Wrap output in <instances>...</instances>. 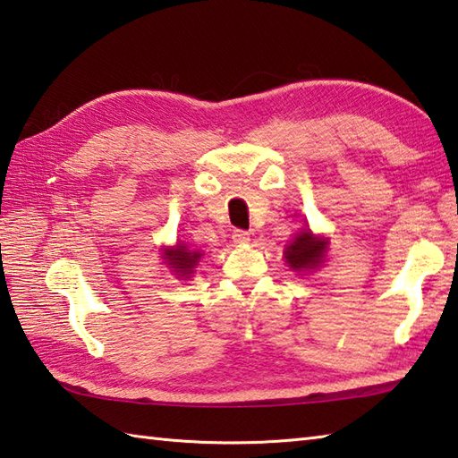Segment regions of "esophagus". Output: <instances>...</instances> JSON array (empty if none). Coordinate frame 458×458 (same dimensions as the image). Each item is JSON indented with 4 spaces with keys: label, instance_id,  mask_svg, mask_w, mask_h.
<instances>
[{
    "label": "esophagus",
    "instance_id": "34e87169",
    "mask_svg": "<svg viewBox=\"0 0 458 458\" xmlns=\"http://www.w3.org/2000/svg\"><path fill=\"white\" fill-rule=\"evenodd\" d=\"M232 240H234L236 244H248V242H250V234H248L246 230L236 228L234 232H232Z\"/></svg>",
    "mask_w": 458,
    "mask_h": 458
}]
</instances>
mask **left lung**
<instances>
[{
	"mask_svg": "<svg viewBox=\"0 0 458 458\" xmlns=\"http://www.w3.org/2000/svg\"><path fill=\"white\" fill-rule=\"evenodd\" d=\"M327 242H317L310 234V230H305L299 234L291 244L285 248V259L291 269H309L315 267L320 258L325 254Z\"/></svg>",
	"mask_w": 458,
	"mask_h": 458,
	"instance_id": "8db88e82",
	"label": "left lung"
}]
</instances>
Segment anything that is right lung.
Returning <instances> with one entry per match:
<instances>
[{"label": "right lung", "instance_id": "1", "mask_svg": "<svg viewBox=\"0 0 458 458\" xmlns=\"http://www.w3.org/2000/svg\"><path fill=\"white\" fill-rule=\"evenodd\" d=\"M202 254L199 251H191L187 246H177L174 250L165 251V258H167V264L174 267L179 276H187L192 274V267L197 266V261L200 259Z\"/></svg>", "mask_w": 458, "mask_h": 458}]
</instances>
